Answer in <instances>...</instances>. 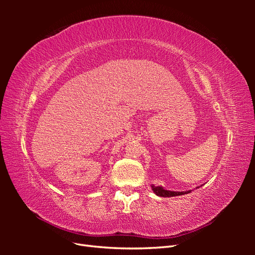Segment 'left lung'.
I'll use <instances>...</instances> for the list:
<instances>
[{"instance_id":"left-lung-1","label":"left lung","mask_w":255,"mask_h":255,"mask_svg":"<svg viewBox=\"0 0 255 255\" xmlns=\"http://www.w3.org/2000/svg\"><path fill=\"white\" fill-rule=\"evenodd\" d=\"M152 187V191L154 192L155 195H158L160 197H173V196H180V195L184 194H188L191 193V191H186V192H173V191H166L163 187L161 186H154L151 185Z\"/></svg>"}]
</instances>
